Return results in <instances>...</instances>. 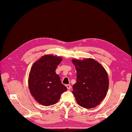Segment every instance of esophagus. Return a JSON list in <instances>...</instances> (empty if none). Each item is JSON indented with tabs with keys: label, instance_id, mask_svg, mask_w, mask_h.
Instances as JSON below:
<instances>
[{
	"label": "esophagus",
	"instance_id": "esophagus-1",
	"mask_svg": "<svg viewBox=\"0 0 132 132\" xmlns=\"http://www.w3.org/2000/svg\"><path fill=\"white\" fill-rule=\"evenodd\" d=\"M66 87H67V88H68V89H70V88H71V87H72V86H70V85H67Z\"/></svg>",
	"mask_w": 132,
	"mask_h": 132
}]
</instances>
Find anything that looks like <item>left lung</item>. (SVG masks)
<instances>
[{"instance_id":"1","label":"left lung","mask_w":132,"mask_h":132,"mask_svg":"<svg viewBox=\"0 0 132 132\" xmlns=\"http://www.w3.org/2000/svg\"><path fill=\"white\" fill-rule=\"evenodd\" d=\"M77 70V82L73 94L78 104L86 109L97 106L106 96L109 88L108 73L93 59H73Z\"/></svg>"}]
</instances>
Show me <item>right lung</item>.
I'll list each match as a JSON object with an SVG mask.
<instances>
[{
  "label": "right lung",
  "mask_w": 132,
  "mask_h": 132,
  "mask_svg": "<svg viewBox=\"0 0 132 132\" xmlns=\"http://www.w3.org/2000/svg\"><path fill=\"white\" fill-rule=\"evenodd\" d=\"M62 57L46 55L32 67L28 78L30 93L38 103L44 106L56 104L67 87L63 85L55 70Z\"/></svg>",
  "instance_id": "obj_1"
}]
</instances>
